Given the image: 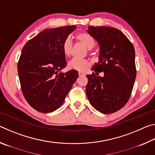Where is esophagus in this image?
Returning a JSON list of instances; mask_svg holds the SVG:
<instances>
[{
  "mask_svg": "<svg viewBox=\"0 0 155 155\" xmlns=\"http://www.w3.org/2000/svg\"><path fill=\"white\" fill-rule=\"evenodd\" d=\"M78 76H79V77H84V76H85V74H84L83 72H78Z\"/></svg>",
  "mask_w": 155,
  "mask_h": 155,
  "instance_id": "obj_1",
  "label": "esophagus"
}]
</instances>
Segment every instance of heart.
<instances>
[{
    "instance_id": "b5f03b06",
    "label": "heart",
    "mask_w": 155,
    "mask_h": 155,
    "mask_svg": "<svg viewBox=\"0 0 155 155\" xmlns=\"http://www.w3.org/2000/svg\"><path fill=\"white\" fill-rule=\"evenodd\" d=\"M74 38L78 41H79L81 44H83L87 48L91 49L95 45V41L94 38L89 34L79 32L76 34ZM62 51L65 56L70 57L71 56L73 51V44L72 43L71 40L69 38H65L62 44ZM68 68L71 70H75L77 71L83 72L89 68L90 65V62L86 59H72L71 61L68 63Z\"/></svg>"
}]
</instances>
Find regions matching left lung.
Returning <instances> with one entry per match:
<instances>
[{"mask_svg":"<svg viewBox=\"0 0 155 155\" xmlns=\"http://www.w3.org/2000/svg\"><path fill=\"white\" fill-rule=\"evenodd\" d=\"M87 33L100 47L99 61L94 73L86 75L89 101L102 114H113L121 109L129 100L136 78L134 46L124 33L111 27H88Z\"/></svg>","mask_w":155,"mask_h":155,"instance_id":"1","label":"left lung"}]
</instances>
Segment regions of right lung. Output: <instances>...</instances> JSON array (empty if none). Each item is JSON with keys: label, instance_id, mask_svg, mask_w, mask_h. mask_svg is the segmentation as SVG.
Returning a JSON list of instances; mask_svg holds the SVG:
<instances>
[{"label": "right lung", "instance_id": "obj_1", "mask_svg": "<svg viewBox=\"0 0 155 155\" xmlns=\"http://www.w3.org/2000/svg\"><path fill=\"white\" fill-rule=\"evenodd\" d=\"M75 25L45 29L28 40L22 48L18 72L25 98L36 111L51 113L62 105L78 77L66 67L62 44L76 29Z\"/></svg>", "mask_w": 155, "mask_h": 155}]
</instances>
